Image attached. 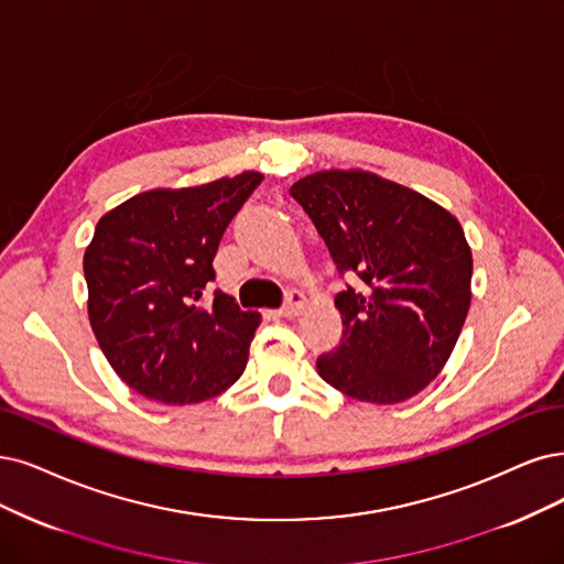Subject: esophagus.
Here are the masks:
<instances>
[{
    "instance_id": "1",
    "label": "esophagus",
    "mask_w": 564,
    "mask_h": 564,
    "mask_svg": "<svg viewBox=\"0 0 564 564\" xmlns=\"http://www.w3.org/2000/svg\"><path fill=\"white\" fill-rule=\"evenodd\" d=\"M306 306V297L302 293H297V290H293V293L288 295V302L276 311L279 318H295L302 314V308Z\"/></svg>"
}]
</instances>
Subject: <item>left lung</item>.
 Listing matches in <instances>:
<instances>
[{
	"mask_svg": "<svg viewBox=\"0 0 564 564\" xmlns=\"http://www.w3.org/2000/svg\"><path fill=\"white\" fill-rule=\"evenodd\" d=\"M339 274L344 335L316 367L360 402L398 404L444 369L471 304V248L444 206L362 170H327L290 187Z\"/></svg>",
	"mask_w": 564,
	"mask_h": 564,
	"instance_id": "1",
	"label": "left lung"
}]
</instances>
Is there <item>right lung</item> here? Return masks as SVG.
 I'll use <instances>...</instances> for the list:
<instances>
[{"label": "right lung", "mask_w": 564, "mask_h": 564, "mask_svg": "<svg viewBox=\"0 0 564 564\" xmlns=\"http://www.w3.org/2000/svg\"><path fill=\"white\" fill-rule=\"evenodd\" d=\"M243 172L195 187H155L104 214L83 256L88 316L118 377L162 404H197L246 369L260 325L220 290L214 258L229 220L260 185Z\"/></svg>", "instance_id": "obj_1"}]
</instances>
